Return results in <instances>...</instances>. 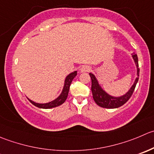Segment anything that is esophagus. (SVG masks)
I'll use <instances>...</instances> for the list:
<instances>
[{
	"mask_svg": "<svg viewBox=\"0 0 154 154\" xmlns=\"http://www.w3.org/2000/svg\"><path fill=\"white\" fill-rule=\"evenodd\" d=\"M91 68L89 66H88V65H83V66H82L81 68H80V72H89Z\"/></svg>",
	"mask_w": 154,
	"mask_h": 154,
	"instance_id": "34e87169",
	"label": "esophagus"
}]
</instances>
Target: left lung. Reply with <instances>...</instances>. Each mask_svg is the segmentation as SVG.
Here are the masks:
<instances>
[{
  "instance_id": "1",
  "label": "left lung",
  "mask_w": 154,
  "mask_h": 154,
  "mask_svg": "<svg viewBox=\"0 0 154 154\" xmlns=\"http://www.w3.org/2000/svg\"><path fill=\"white\" fill-rule=\"evenodd\" d=\"M134 61L137 66V73H138V77H136L135 83L132 85L131 89L128 91L126 94L120 97H113L111 95L106 93L98 85V81L96 78L92 74L89 73V76L92 80V92L93 99L95 102L98 104V106L104 108H117V107H120L123 105L126 102H127L128 100L131 98L132 93H133L135 88L136 86L137 83L138 81V76H139V68H138V56L136 54H132Z\"/></svg>"
}]
</instances>
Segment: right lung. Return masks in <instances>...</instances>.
Returning <instances> with one entry per match:
<instances>
[{
  "label": "right lung",
  "instance_id": "right-lung-1",
  "mask_svg": "<svg viewBox=\"0 0 154 154\" xmlns=\"http://www.w3.org/2000/svg\"><path fill=\"white\" fill-rule=\"evenodd\" d=\"M77 75V71H74V72L71 73L69 75L67 76L66 79H65V86H64L63 90L62 92L61 93V95L58 97L56 99H55L54 101H51V102L46 103V104H39V103H35L34 101H32L31 100L28 99L30 101V102L31 104H34V106L37 107H40V108H44V109H49V108H53V107H58V106L61 105V104H63L65 101V100L68 98V92H69L70 86H71V83L72 82L73 79L76 77Z\"/></svg>",
  "mask_w": 154,
  "mask_h": 154
}]
</instances>
